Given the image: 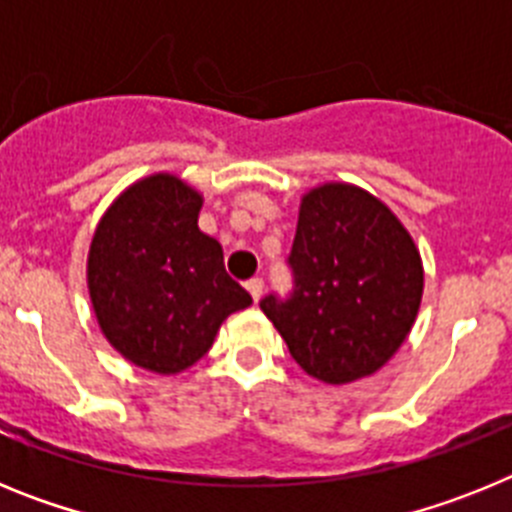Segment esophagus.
I'll use <instances>...</instances> for the list:
<instances>
[{
    "label": "esophagus",
    "mask_w": 512,
    "mask_h": 512,
    "mask_svg": "<svg viewBox=\"0 0 512 512\" xmlns=\"http://www.w3.org/2000/svg\"><path fill=\"white\" fill-rule=\"evenodd\" d=\"M246 289H248V292H251L253 300L259 302V300H261V295H264V279H261V277L248 279V282H246Z\"/></svg>",
    "instance_id": "obj_1"
}]
</instances>
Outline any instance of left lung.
I'll list each match as a JSON object with an SVG mask.
<instances>
[{"label": "left lung", "instance_id": "left-lung-1", "mask_svg": "<svg viewBox=\"0 0 512 512\" xmlns=\"http://www.w3.org/2000/svg\"><path fill=\"white\" fill-rule=\"evenodd\" d=\"M287 266L292 292L259 305L310 377H369L408 338L423 297L420 253L364 189L323 184L305 194Z\"/></svg>", "mask_w": 512, "mask_h": 512}]
</instances>
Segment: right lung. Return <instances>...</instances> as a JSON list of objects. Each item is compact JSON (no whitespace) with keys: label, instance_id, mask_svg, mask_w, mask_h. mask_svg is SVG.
I'll return each mask as SVG.
<instances>
[{"label":"right lung","instance_id":"add662e5","mask_svg":"<svg viewBox=\"0 0 512 512\" xmlns=\"http://www.w3.org/2000/svg\"><path fill=\"white\" fill-rule=\"evenodd\" d=\"M202 197L171 174L148 176L104 212L89 248V295L107 341L135 366L176 374L210 351L251 295L197 225Z\"/></svg>","mask_w":512,"mask_h":512}]
</instances>
